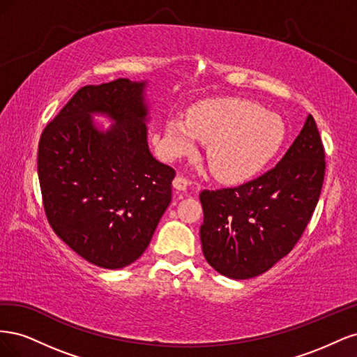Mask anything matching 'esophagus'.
I'll return each instance as SVG.
<instances>
[{
	"mask_svg": "<svg viewBox=\"0 0 357 357\" xmlns=\"http://www.w3.org/2000/svg\"><path fill=\"white\" fill-rule=\"evenodd\" d=\"M188 186H189V181H188V178H185V177L177 176L174 180H172V188H174L176 190L183 192V190L188 189Z\"/></svg>",
	"mask_w": 357,
	"mask_h": 357,
	"instance_id": "34e87169",
	"label": "esophagus"
}]
</instances>
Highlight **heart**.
Masks as SVG:
<instances>
[{"mask_svg":"<svg viewBox=\"0 0 357 357\" xmlns=\"http://www.w3.org/2000/svg\"><path fill=\"white\" fill-rule=\"evenodd\" d=\"M282 117L241 98H219L193 105L189 117L171 116L165 123V152L190 155L198 139L207 146L213 174L225 183H243L261 172L286 142Z\"/></svg>","mask_w":357,"mask_h":357,"instance_id":"obj_1","label":"heart"}]
</instances>
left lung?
<instances>
[{"instance_id": "left-lung-1", "label": "left lung", "mask_w": 357, "mask_h": 357, "mask_svg": "<svg viewBox=\"0 0 357 357\" xmlns=\"http://www.w3.org/2000/svg\"><path fill=\"white\" fill-rule=\"evenodd\" d=\"M325 150L311 114L278 164L238 188L202 190V253L234 280L261 275L295 247L325 178Z\"/></svg>"}]
</instances>
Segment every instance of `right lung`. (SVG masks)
I'll list each match as a JSON object with an SVG mask.
<instances>
[{
	"instance_id": "right-lung-1",
	"label": "right lung",
	"mask_w": 357,
	"mask_h": 357,
	"mask_svg": "<svg viewBox=\"0 0 357 357\" xmlns=\"http://www.w3.org/2000/svg\"><path fill=\"white\" fill-rule=\"evenodd\" d=\"M147 82L117 79L77 91L45 128L38 180L47 220L70 248L121 269L144 253L171 202L176 171L149 149ZM107 116L109 128L96 124Z\"/></svg>"
}]
</instances>
